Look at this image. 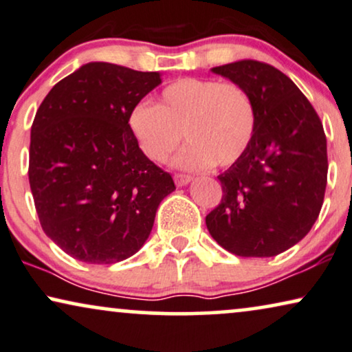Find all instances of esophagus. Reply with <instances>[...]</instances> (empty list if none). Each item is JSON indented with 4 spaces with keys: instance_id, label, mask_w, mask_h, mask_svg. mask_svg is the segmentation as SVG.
<instances>
[{
    "instance_id": "34e87169",
    "label": "esophagus",
    "mask_w": 352,
    "mask_h": 352,
    "mask_svg": "<svg viewBox=\"0 0 352 352\" xmlns=\"http://www.w3.org/2000/svg\"><path fill=\"white\" fill-rule=\"evenodd\" d=\"M173 180H175L177 186H185L188 185L190 182H193V177L185 175V173H175V175H173Z\"/></svg>"
}]
</instances>
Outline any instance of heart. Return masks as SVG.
Wrapping results in <instances>:
<instances>
[{
  "label": "heart",
  "mask_w": 352,
  "mask_h": 352,
  "mask_svg": "<svg viewBox=\"0 0 352 352\" xmlns=\"http://www.w3.org/2000/svg\"><path fill=\"white\" fill-rule=\"evenodd\" d=\"M129 125L144 156L154 162L167 161L184 133L190 143L173 159L177 167H228L250 146L256 106L236 83L188 77L164 88L157 106L146 101L135 104Z\"/></svg>",
  "instance_id": "heart-1"
}]
</instances>
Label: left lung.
Returning <instances> with one entry per match:
<instances>
[{"label":"left lung","instance_id":"1","mask_svg":"<svg viewBox=\"0 0 352 352\" xmlns=\"http://www.w3.org/2000/svg\"><path fill=\"white\" fill-rule=\"evenodd\" d=\"M210 70L250 93L256 129L245 154L219 175L223 196L206 225L232 254L277 256L307 235L322 209V122L292 78L269 64L246 59Z\"/></svg>","mask_w":352,"mask_h":352}]
</instances>
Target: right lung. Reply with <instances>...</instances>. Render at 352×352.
Returning a JSON list of instances; mask_svg holds the SVG:
<instances>
[{
    "instance_id": "obj_1",
    "label": "right lung",
    "mask_w": 352,
    "mask_h": 352,
    "mask_svg": "<svg viewBox=\"0 0 352 352\" xmlns=\"http://www.w3.org/2000/svg\"><path fill=\"white\" fill-rule=\"evenodd\" d=\"M162 82L109 63H88L56 83L32 124L29 182L41 228L88 264H116L140 251L170 173L144 156L130 111Z\"/></svg>"
}]
</instances>
